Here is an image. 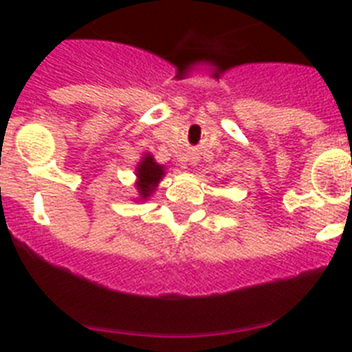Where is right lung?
Wrapping results in <instances>:
<instances>
[{
    "label": "right lung",
    "mask_w": 352,
    "mask_h": 352,
    "mask_svg": "<svg viewBox=\"0 0 352 352\" xmlns=\"http://www.w3.org/2000/svg\"><path fill=\"white\" fill-rule=\"evenodd\" d=\"M162 176H164V167L158 166L151 155L142 158V162L138 167V178H139L138 190L139 194H141V197L146 199L151 192L155 190V186H157V183L160 182Z\"/></svg>",
    "instance_id": "1"
}]
</instances>
